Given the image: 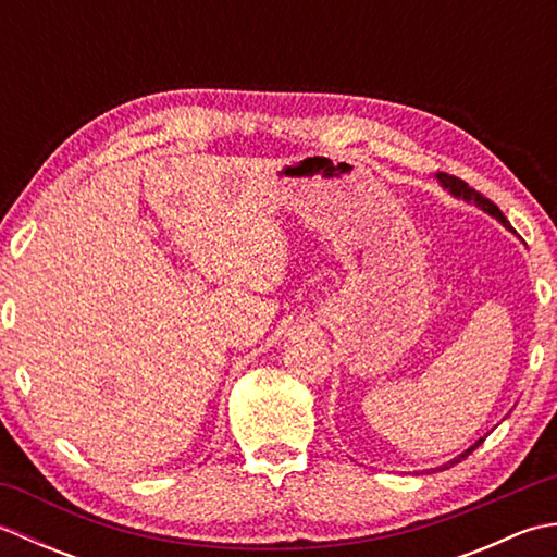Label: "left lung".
Masks as SVG:
<instances>
[{"label": "left lung", "instance_id": "8db88e82", "mask_svg": "<svg viewBox=\"0 0 557 557\" xmlns=\"http://www.w3.org/2000/svg\"><path fill=\"white\" fill-rule=\"evenodd\" d=\"M437 176V182H441L445 188H447V191L449 194H453V196H457V198H465V200H469V203H474V206H479L483 212H488V215H493L495 220H500L503 224H505V227L507 230H512L510 227V222H507V218L503 215V212H500V208L498 206H495L493 203V200L491 198H486V196H483V194H479L476 191V188H471L467 182H461L459 180V176H453V174H445V172H437L435 174ZM483 441H486V435H483V437H479V441L474 443V445H471L469 449H465V453H461V455H457L455 459H449L447 461V465H443V467H437V471H443V469H449V467H455V465H459V461L461 459H467L471 453H474V449L483 443ZM431 471H435V469H431Z\"/></svg>", "mask_w": 557, "mask_h": 557}]
</instances>
